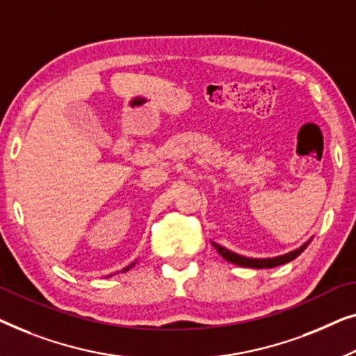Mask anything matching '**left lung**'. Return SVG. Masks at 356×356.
I'll list each match as a JSON object with an SVG mask.
<instances>
[{
    "label": "left lung",
    "instance_id": "1",
    "mask_svg": "<svg viewBox=\"0 0 356 356\" xmlns=\"http://www.w3.org/2000/svg\"><path fill=\"white\" fill-rule=\"evenodd\" d=\"M214 248L218 250V253L221 254V257L224 259H227V261L234 263V264H238V266H243V268H257V269H263V268H274V266H279V264H285L289 261H292V259H295L298 257L300 253L303 252L305 248L308 247L309 242L303 243L302 247L293 250V252H290L287 254H282V257H277V258H268V259H253V258H245V257H240V254L237 253H232L229 252V250H226L224 247H221V245L214 243Z\"/></svg>",
    "mask_w": 356,
    "mask_h": 356
}]
</instances>
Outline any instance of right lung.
Here are the masks:
<instances>
[{
  "instance_id": "right-lung-1",
  "label": "right lung",
  "mask_w": 356,
  "mask_h": 356,
  "mask_svg": "<svg viewBox=\"0 0 356 356\" xmlns=\"http://www.w3.org/2000/svg\"><path fill=\"white\" fill-rule=\"evenodd\" d=\"M132 266H134V263H132V264H130V266H129V268H132ZM129 268H126V269H124V271H127V269H129Z\"/></svg>"
}]
</instances>
